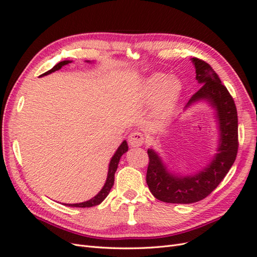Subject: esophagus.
<instances>
[{
    "instance_id": "obj_1",
    "label": "esophagus",
    "mask_w": 257,
    "mask_h": 257,
    "mask_svg": "<svg viewBox=\"0 0 257 257\" xmlns=\"http://www.w3.org/2000/svg\"><path fill=\"white\" fill-rule=\"evenodd\" d=\"M145 142V136L143 133L138 131L135 132H132L128 136V145L131 147H139L142 146Z\"/></svg>"
}]
</instances>
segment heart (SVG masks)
<instances>
[{"instance_id": "b5f03b06", "label": "heart", "mask_w": 257, "mask_h": 257, "mask_svg": "<svg viewBox=\"0 0 257 257\" xmlns=\"http://www.w3.org/2000/svg\"><path fill=\"white\" fill-rule=\"evenodd\" d=\"M182 92V84L178 79H168V76L157 73L150 76L145 84V94L148 98L157 96L154 111L159 118H167L172 113Z\"/></svg>"}]
</instances>
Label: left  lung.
Here are the masks:
<instances>
[{
	"mask_svg": "<svg viewBox=\"0 0 257 257\" xmlns=\"http://www.w3.org/2000/svg\"><path fill=\"white\" fill-rule=\"evenodd\" d=\"M192 61L196 68V79L203 85L188 105L207 99L216 109L221 133L219 153L203 172L194 176L176 177L167 172L157 153L152 149L148 150L147 184L153 196L164 203L192 204L206 198L226 176L238 152V115L234 98L211 66L198 58H193Z\"/></svg>",
	"mask_w": 257,
	"mask_h": 257,
	"instance_id": "8db88e82",
	"label": "left lung"
}]
</instances>
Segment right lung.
Listing matches in <instances>:
<instances>
[{
    "instance_id": "add662e5",
    "label": "right lung",
    "mask_w": 257,
    "mask_h": 257,
    "mask_svg": "<svg viewBox=\"0 0 257 257\" xmlns=\"http://www.w3.org/2000/svg\"><path fill=\"white\" fill-rule=\"evenodd\" d=\"M72 61H62L60 62V63H58L57 65H54L50 71L46 72L45 74L41 75V76H45V75H48V74H51L53 72L58 71V69H60L63 65H66L68 63H71ZM128 149L127 147V144L126 142L124 141L121 146L118 148V150L115 151L114 155L112 157L111 161H110V164H109V169H108V175H107V180H106V183L104 185V188L100 190V192L97 194L96 196L93 197L92 199L88 200V201H84V203H79V204H65V206H68V207H79V208H90V207H93V206H96V205H99L102 201L107 197L108 194H109L112 185H113V182H114V173L116 168H118V164H119V161L121 159V157L123 155V153H125Z\"/></svg>"
}]
</instances>
